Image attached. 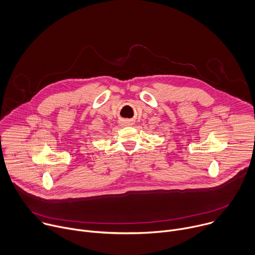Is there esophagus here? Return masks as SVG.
I'll list each match as a JSON object with an SVG mask.
<instances>
[{"label":"esophagus","instance_id":"esophagus-1","mask_svg":"<svg viewBox=\"0 0 255 255\" xmlns=\"http://www.w3.org/2000/svg\"><path fill=\"white\" fill-rule=\"evenodd\" d=\"M121 124H122L123 126H130V125H132V122H131V120H129V119H123V120L121 121Z\"/></svg>","mask_w":255,"mask_h":255}]
</instances>
